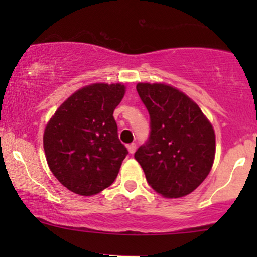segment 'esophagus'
Here are the masks:
<instances>
[{
  "instance_id": "1",
  "label": "esophagus",
  "mask_w": 257,
  "mask_h": 257,
  "mask_svg": "<svg viewBox=\"0 0 257 257\" xmlns=\"http://www.w3.org/2000/svg\"><path fill=\"white\" fill-rule=\"evenodd\" d=\"M135 150H137V144L135 143H132V144H129L128 145V151H129V153H134L135 152Z\"/></svg>"
}]
</instances>
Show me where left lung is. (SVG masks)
<instances>
[{
	"label": "left lung",
	"mask_w": 257,
	"mask_h": 257,
	"mask_svg": "<svg viewBox=\"0 0 257 257\" xmlns=\"http://www.w3.org/2000/svg\"><path fill=\"white\" fill-rule=\"evenodd\" d=\"M150 114V135L134 157L156 192L167 198L191 193L214 163L215 133L198 105L166 84L139 83Z\"/></svg>",
	"instance_id": "1"
}]
</instances>
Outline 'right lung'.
I'll return each mask as SVG.
<instances>
[{"label": "right lung", "instance_id": "1", "mask_svg": "<svg viewBox=\"0 0 257 257\" xmlns=\"http://www.w3.org/2000/svg\"><path fill=\"white\" fill-rule=\"evenodd\" d=\"M124 85L96 83L72 94L46 126L43 147L52 173L65 187L93 196L113 184L128 150L118 139L114 108Z\"/></svg>", "mask_w": 257, "mask_h": 257}]
</instances>
